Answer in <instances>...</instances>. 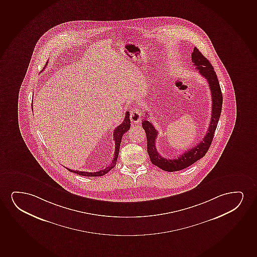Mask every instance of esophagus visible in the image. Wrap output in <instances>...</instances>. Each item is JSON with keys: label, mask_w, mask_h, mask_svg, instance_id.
Instances as JSON below:
<instances>
[{"label": "esophagus", "mask_w": 257, "mask_h": 257, "mask_svg": "<svg viewBox=\"0 0 257 257\" xmlns=\"http://www.w3.org/2000/svg\"><path fill=\"white\" fill-rule=\"evenodd\" d=\"M130 118L133 123H139L141 119V111L137 108H133L131 110Z\"/></svg>", "instance_id": "obj_1"}]
</instances>
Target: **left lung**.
I'll use <instances>...</instances> for the list:
<instances>
[{
    "label": "left lung",
    "mask_w": 257,
    "mask_h": 257,
    "mask_svg": "<svg viewBox=\"0 0 257 257\" xmlns=\"http://www.w3.org/2000/svg\"><path fill=\"white\" fill-rule=\"evenodd\" d=\"M192 62L193 65L199 70L201 76H203L210 86L211 94H212V117L210 119V124L208 131L200 143L196 147H193L190 150L187 151L185 154L180 155L176 159H168L161 156L156 149V142L158 132L154 128L153 123L150 121L145 119L142 121V127L147 134V153L149 154L152 163L160 167V169L167 172H175V171L183 170L191 165L195 163L197 160H200L207 154V150L210 147L213 141V134L216 130L218 121L220 118L222 108V93L220 90V83L217 78L216 73L213 70V66L210 62L204 57L200 50L197 48L193 49L192 53ZM148 117V115L147 116Z\"/></svg>",
    "instance_id": "8db88e82"
}]
</instances>
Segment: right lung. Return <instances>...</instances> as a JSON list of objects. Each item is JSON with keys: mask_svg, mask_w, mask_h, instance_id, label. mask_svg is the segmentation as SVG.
<instances>
[{"mask_svg": "<svg viewBox=\"0 0 257 257\" xmlns=\"http://www.w3.org/2000/svg\"><path fill=\"white\" fill-rule=\"evenodd\" d=\"M46 64H48L47 62ZM46 66V65H45ZM131 127L130 112L126 111L125 117L123 118V123H120L118 126L115 128L113 133V140L115 141V153H114L113 160L110 162V165H108L107 167H104L101 170L97 171V172H82V171H74L71 169L67 168L68 170L71 173L79 174L82 176L88 177H99L103 176L104 174H107L108 172H110L113 167H115L117 164V157H118V153H119L120 143L121 140L123 137V134L126 133L127 131H129Z\"/></svg>", "mask_w": 257, "mask_h": 257, "instance_id": "right-lung-1", "label": "right lung"}]
</instances>
